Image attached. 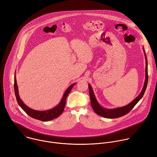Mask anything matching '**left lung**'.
<instances>
[{
	"instance_id": "8db88e82",
	"label": "left lung",
	"mask_w": 157,
	"mask_h": 157,
	"mask_svg": "<svg viewBox=\"0 0 157 157\" xmlns=\"http://www.w3.org/2000/svg\"><path fill=\"white\" fill-rule=\"evenodd\" d=\"M143 50H144V56H145V64H146L145 79L144 84L142 90L140 92V93L139 94V95L135 99H134L130 103H129L128 105L122 107H119V108L113 109H108L102 107L98 103V102L97 101L91 86L89 84H88L91 106H92L94 111L97 115H98L100 117L107 118H117L123 117V116L126 115L127 113H128L138 103V101L141 99V98L143 97V95L145 93V91L146 90L147 83H148V67H147L148 62H147V56L145 54V52L144 47H143Z\"/></svg>"
}]
</instances>
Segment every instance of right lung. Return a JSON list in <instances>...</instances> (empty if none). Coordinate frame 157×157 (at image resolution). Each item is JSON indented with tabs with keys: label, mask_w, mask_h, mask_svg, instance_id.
Wrapping results in <instances>:
<instances>
[{
	"label": "right lung",
	"mask_w": 157,
	"mask_h": 157,
	"mask_svg": "<svg viewBox=\"0 0 157 157\" xmlns=\"http://www.w3.org/2000/svg\"><path fill=\"white\" fill-rule=\"evenodd\" d=\"M16 73V71H15ZM76 84V83H73L71 85H70L66 91L65 92L63 96L60 101V103L58 104L57 106L54 107L53 109L45 110V111H38V110H35L32 109H30L28 107L27 105H26L25 104L23 103V101L21 100V99L19 95V92H18V85L17 83V79H16V76L15 75L14 76V89H15V94L16 96V98L17 100V102L18 103V105L20 107L31 117L40 120L42 121H48L52 120H54L55 118H57L59 117L63 112L65 107V104H66V99L71 90V89Z\"/></svg>",
	"instance_id": "obj_1"
}]
</instances>
